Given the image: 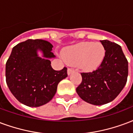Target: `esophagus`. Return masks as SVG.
Segmentation results:
<instances>
[{
  "label": "esophagus",
  "instance_id": "1",
  "mask_svg": "<svg viewBox=\"0 0 133 133\" xmlns=\"http://www.w3.org/2000/svg\"><path fill=\"white\" fill-rule=\"evenodd\" d=\"M73 72H74V70L73 69H72V68H68V75H70Z\"/></svg>",
  "mask_w": 133,
  "mask_h": 133
}]
</instances>
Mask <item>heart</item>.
Masks as SVG:
<instances>
[{
  "label": "heart",
  "mask_w": 133,
  "mask_h": 133,
  "mask_svg": "<svg viewBox=\"0 0 133 133\" xmlns=\"http://www.w3.org/2000/svg\"><path fill=\"white\" fill-rule=\"evenodd\" d=\"M106 49L100 42H81L68 47L63 51V59L68 63L77 65L86 72H92L103 63Z\"/></svg>",
  "instance_id": "heart-1"
}]
</instances>
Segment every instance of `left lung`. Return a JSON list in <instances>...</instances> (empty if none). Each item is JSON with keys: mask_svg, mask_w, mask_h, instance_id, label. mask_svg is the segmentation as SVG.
Here are the masks:
<instances>
[{"mask_svg": "<svg viewBox=\"0 0 133 133\" xmlns=\"http://www.w3.org/2000/svg\"><path fill=\"white\" fill-rule=\"evenodd\" d=\"M106 49L102 65L92 72L81 73L82 80L76 91L84 102L103 105L112 102L123 90L128 75V63L118 44L100 41Z\"/></svg>", "mask_w": 133, "mask_h": 133, "instance_id": "8db88e82", "label": "left lung"}]
</instances>
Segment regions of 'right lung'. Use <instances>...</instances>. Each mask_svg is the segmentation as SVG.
<instances>
[{"label":"right lung","instance_id":"right-lung-1","mask_svg":"<svg viewBox=\"0 0 133 133\" xmlns=\"http://www.w3.org/2000/svg\"><path fill=\"white\" fill-rule=\"evenodd\" d=\"M53 47L45 40L28 39L12 48L7 61L8 87L13 96L27 107H41L50 102L59 82L68 76L65 67L61 70L52 68ZM38 51L42 54V57Z\"/></svg>","mask_w":133,"mask_h":133}]
</instances>
